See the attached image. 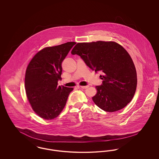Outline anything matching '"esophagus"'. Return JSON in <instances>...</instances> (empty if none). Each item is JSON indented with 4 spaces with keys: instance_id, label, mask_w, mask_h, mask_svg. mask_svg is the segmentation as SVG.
Returning <instances> with one entry per match:
<instances>
[{
    "instance_id": "obj_1",
    "label": "esophagus",
    "mask_w": 159,
    "mask_h": 159,
    "mask_svg": "<svg viewBox=\"0 0 159 159\" xmlns=\"http://www.w3.org/2000/svg\"><path fill=\"white\" fill-rule=\"evenodd\" d=\"M79 87L82 88V89H86V88H89V86H80Z\"/></svg>"
}]
</instances>
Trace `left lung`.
Wrapping results in <instances>:
<instances>
[{"mask_svg": "<svg viewBox=\"0 0 159 159\" xmlns=\"http://www.w3.org/2000/svg\"><path fill=\"white\" fill-rule=\"evenodd\" d=\"M71 54L79 55L89 68L102 73V84L95 86L97 92L92 97L101 109L116 111L131 101L137 85L136 68L122 46L113 41L77 43Z\"/></svg>", "mask_w": 159, "mask_h": 159, "instance_id": "1", "label": "left lung"}]
</instances>
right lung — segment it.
<instances>
[{"instance_id": "1", "label": "right lung", "mask_w": 159, "mask_h": 159, "mask_svg": "<svg viewBox=\"0 0 159 159\" xmlns=\"http://www.w3.org/2000/svg\"><path fill=\"white\" fill-rule=\"evenodd\" d=\"M75 42L46 47L29 62L25 75V89L33 111L45 120L59 116L66 106L73 88L58 86L62 68L61 64Z\"/></svg>"}]
</instances>
